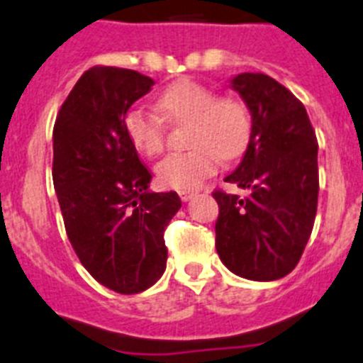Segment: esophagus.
Instances as JSON below:
<instances>
[{
	"instance_id": "1",
	"label": "esophagus",
	"mask_w": 363,
	"mask_h": 363,
	"mask_svg": "<svg viewBox=\"0 0 363 363\" xmlns=\"http://www.w3.org/2000/svg\"><path fill=\"white\" fill-rule=\"evenodd\" d=\"M179 195H181V199L184 201V203H186V201H190V199H194V197H195L194 191H181Z\"/></svg>"
}]
</instances>
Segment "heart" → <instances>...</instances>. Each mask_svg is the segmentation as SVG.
<instances>
[{
  "label": "heart",
  "instance_id": "obj_1",
  "mask_svg": "<svg viewBox=\"0 0 363 363\" xmlns=\"http://www.w3.org/2000/svg\"><path fill=\"white\" fill-rule=\"evenodd\" d=\"M164 118L190 124L186 153L166 155L155 166L157 182L164 188L195 191L213 175L219 160H234L247 150L252 133L248 107L234 96H217L199 82L181 80L157 100ZM129 143L143 155L153 157L164 146V122L157 115L131 107L124 116Z\"/></svg>",
  "mask_w": 363,
  "mask_h": 363
}]
</instances>
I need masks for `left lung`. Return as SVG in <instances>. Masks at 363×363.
<instances>
[{
  "label": "left lung",
  "instance_id": "1",
  "mask_svg": "<svg viewBox=\"0 0 363 363\" xmlns=\"http://www.w3.org/2000/svg\"><path fill=\"white\" fill-rule=\"evenodd\" d=\"M252 115L242 160L225 182L247 195L213 191L216 248L230 272L274 281L303 254L318 208V140L305 106L263 72L232 78Z\"/></svg>",
  "mask_w": 363,
  "mask_h": 363
}]
</instances>
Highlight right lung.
Listing matches in <instances>:
<instances>
[{"mask_svg": "<svg viewBox=\"0 0 363 363\" xmlns=\"http://www.w3.org/2000/svg\"><path fill=\"white\" fill-rule=\"evenodd\" d=\"M153 84L131 69L91 67L52 131V182L69 241L87 272L118 294L159 281L164 230L181 208L175 191H150L151 173L124 131L128 109Z\"/></svg>", "mask_w": 363, "mask_h": 363, "instance_id": "obj_1", "label": "right lung"}]
</instances>
